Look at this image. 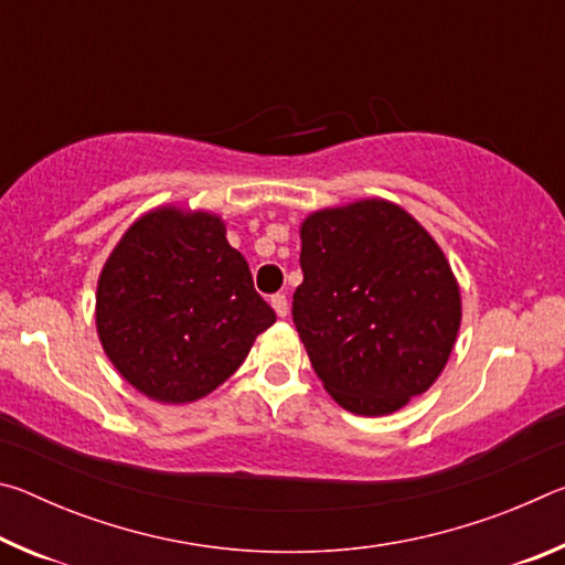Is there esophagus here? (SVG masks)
<instances>
[{"instance_id":"1","label":"esophagus","mask_w":565,"mask_h":565,"mask_svg":"<svg viewBox=\"0 0 565 565\" xmlns=\"http://www.w3.org/2000/svg\"><path fill=\"white\" fill-rule=\"evenodd\" d=\"M271 306H274V311H276V317H286V313H289V301H286V296L284 294H274L271 296Z\"/></svg>"}]
</instances>
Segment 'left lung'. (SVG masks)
Returning <instances> with one entry per match:
<instances>
[{
    "label": "left lung",
    "instance_id": "1",
    "mask_svg": "<svg viewBox=\"0 0 565 565\" xmlns=\"http://www.w3.org/2000/svg\"><path fill=\"white\" fill-rule=\"evenodd\" d=\"M294 323L337 404L386 416L431 388L461 327V294L431 234L384 199L301 224Z\"/></svg>",
    "mask_w": 565,
    "mask_h": 565
}]
</instances>
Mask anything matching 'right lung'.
Listing matches in <instances>:
<instances>
[{
  "label": "right lung",
  "mask_w": 565,
  "mask_h": 565,
  "mask_svg": "<svg viewBox=\"0 0 565 565\" xmlns=\"http://www.w3.org/2000/svg\"><path fill=\"white\" fill-rule=\"evenodd\" d=\"M274 321L224 222L206 212L161 206L137 218L97 284L104 353L161 404L212 394Z\"/></svg>",
  "instance_id": "right-lung-1"
}]
</instances>
